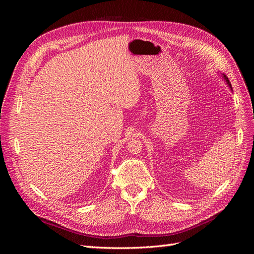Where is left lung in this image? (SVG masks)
I'll return each mask as SVG.
<instances>
[{"mask_svg": "<svg viewBox=\"0 0 254 254\" xmlns=\"http://www.w3.org/2000/svg\"><path fill=\"white\" fill-rule=\"evenodd\" d=\"M220 74H221V73H220ZM221 77H222V78H224V80H225V81H226V83L228 84V87H229L230 89H231V91H232V86H231V82H230V81H229V79H228V77H227V76H226L225 74H221ZM232 92H233V91H232Z\"/></svg>", "mask_w": 254, "mask_h": 254, "instance_id": "left-lung-1", "label": "left lung"}]
</instances>
